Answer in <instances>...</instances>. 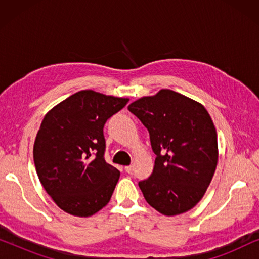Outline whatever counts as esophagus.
Returning <instances> with one entry per match:
<instances>
[{"label": "esophagus", "instance_id": "1", "mask_svg": "<svg viewBox=\"0 0 259 259\" xmlns=\"http://www.w3.org/2000/svg\"><path fill=\"white\" fill-rule=\"evenodd\" d=\"M125 171H126L127 173H132V171H133V165L125 166Z\"/></svg>", "mask_w": 259, "mask_h": 259}]
</instances>
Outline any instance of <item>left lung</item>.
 <instances>
[{
    "instance_id": "left-lung-1",
    "label": "left lung",
    "mask_w": 259,
    "mask_h": 259,
    "mask_svg": "<svg viewBox=\"0 0 259 259\" xmlns=\"http://www.w3.org/2000/svg\"><path fill=\"white\" fill-rule=\"evenodd\" d=\"M148 130L157 155L150 178L139 182L145 199L161 214H182L204 197L218 162L217 131L200 102L160 90L128 106Z\"/></svg>"
}]
</instances>
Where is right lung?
Masks as SVG:
<instances>
[{"mask_svg":"<svg viewBox=\"0 0 259 259\" xmlns=\"http://www.w3.org/2000/svg\"><path fill=\"white\" fill-rule=\"evenodd\" d=\"M128 101L84 90L45 115L35 138L34 164L46 192L62 211L91 217L111 200L120 172L104 158V126Z\"/></svg>","mask_w":259,"mask_h":259,"instance_id":"obj_1","label":"right lung"}]
</instances>
